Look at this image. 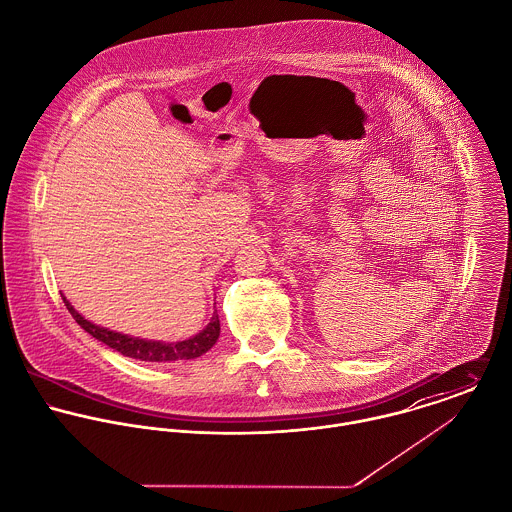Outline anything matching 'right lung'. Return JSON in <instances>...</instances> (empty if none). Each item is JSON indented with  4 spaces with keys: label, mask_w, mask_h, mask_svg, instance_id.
Wrapping results in <instances>:
<instances>
[{
    "label": "right lung",
    "mask_w": 512,
    "mask_h": 512,
    "mask_svg": "<svg viewBox=\"0 0 512 512\" xmlns=\"http://www.w3.org/2000/svg\"><path fill=\"white\" fill-rule=\"evenodd\" d=\"M63 301H65L67 309L71 311L74 321L86 333H90L94 339L102 341L104 345L122 353L124 357L146 361V363H173V361H181V359H185V361L197 359L203 353H207L219 339L220 321L217 311L211 317V323L199 335H195L187 341H179V343H161V341H146L140 337L122 335V333L110 331L106 327H98V325L90 323L88 319H84L80 313H76L73 305L67 301V297H63Z\"/></svg>",
    "instance_id": "add662e5"
}]
</instances>
